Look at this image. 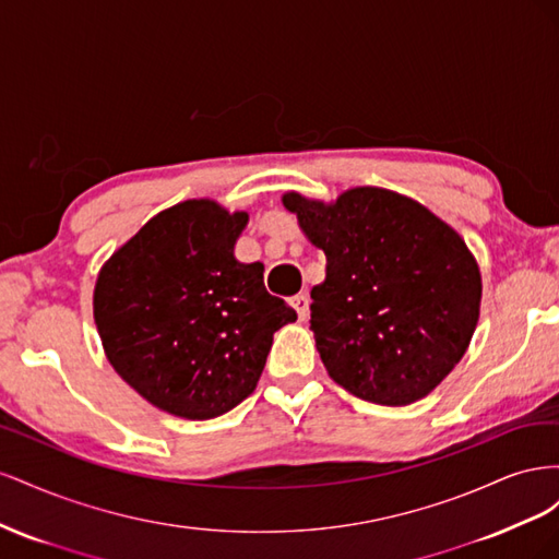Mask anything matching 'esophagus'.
I'll return each instance as SVG.
<instances>
[{
    "label": "esophagus",
    "instance_id": "34e87169",
    "mask_svg": "<svg viewBox=\"0 0 559 559\" xmlns=\"http://www.w3.org/2000/svg\"><path fill=\"white\" fill-rule=\"evenodd\" d=\"M292 308L298 312V317L300 319H308V314H310V298H308V294H296V296H292Z\"/></svg>",
    "mask_w": 559,
    "mask_h": 559
}]
</instances>
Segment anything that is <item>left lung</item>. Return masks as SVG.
Here are the masks:
<instances>
[{"label": "left lung", "instance_id": "obj_1", "mask_svg": "<svg viewBox=\"0 0 559 559\" xmlns=\"http://www.w3.org/2000/svg\"><path fill=\"white\" fill-rule=\"evenodd\" d=\"M326 253L310 329L329 376L380 405L427 396L478 324L480 270L464 240L419 202L364 186L333 205L284 195Z\"/></svg>", "mask_w": 559, "mask_h": 559}]
</instances>
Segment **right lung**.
I'll list each match as a JSON object with an SVG mask.
<instances>
[{"mask_svg":"<svg viewBox=\"0 0 559 559\" xmlns=\"http://www.w3.org/2000/svg\"><path fill=\"white\" fill-rule=\"evenodd\" d=\"M247 224L210 200L151 218L103 267L95 324L109 364L156 408L212 419L257 386L273 333L296 310L233 257Z\"/></svg>","mask_w":559,"mask_h":559,"instance_id":"add662e5","label":"right lung"}]
</instances>
